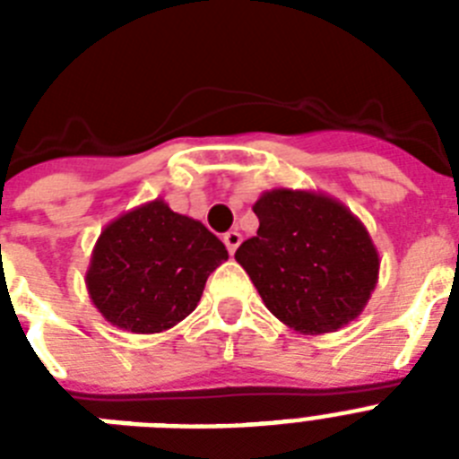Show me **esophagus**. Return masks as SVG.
Wrapping results in <instances>:
<instances>
[{
  "instance_id": "1",
  "label": "esophagus",
  "mask_w": 459,
  "mask_h": 459,
  "mask_svg": "<svg viewBox=\"0 0 459 459\" xmlns=\"http://www.w3.org/2000/svg\"><path fill=\"white\" fill-rule=\"evenodd\" d=\"M223 243H226V247H229L230 255H236L238 250V245L243 243V236L238 233V230H229L226 236H223Z\"/></svg>"
}]
</instances>
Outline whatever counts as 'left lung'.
Listing matches in <instances>:
<instances>
[{"instance_id":"8db88e82","label":"left lung","mask_w":459,"mask_h":459,"mask_svg":"<svg viewBox=\"0 0 459 459\" xmlns=\"http://www.w3.org/2000/svg\"><path fill=\"white\" fill-rule=\"evenodd\" d=\"M257 236L236 250L266 309L305 335L355 321L378 281L377 245L342 202L314 190L259 195Z\"/></svg>"}]
</instances>
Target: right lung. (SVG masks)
<instances>
[{
  "instance_id": "right-lung-1",
  "label": "right lung",
  "mask_w": 459,
  "mask_h": 459,
  "mask_svg": "<svg viewBox=\"0 0 459 459\" xmlns=\"http://www.w3.org/2000/svg\"><path fill=\"white\" fill-rule=\"evenodd\" d=\"M226 259V245L204 223L152 200L104 226L85 286L111 326L161 333L193 312L209 273Z\"/></svg>"
}]
</instances>
